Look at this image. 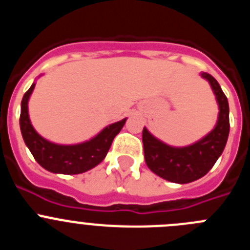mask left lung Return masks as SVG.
Listing matches in <instances>:
<instances>
[{"mask_svg": "<svg viewBox=\"0 0 250 250\" xmlns=\"http://www.w3.org/2000/svg\"><path fill=\"white\" fill-rule=\"evenodd\" d=\"M202 76L210 83L219 105L218 123L211 132L195 144L187 147H173L161 143L143 129V144L146 165L160 178L179 184H187L204 176L222 155L229 135V105L218 81L211 75Z\"/></svg>", "mask_w": 250, "mask_h": 250, "instance_id": "8db88e82", "label": "left lung"}]
</instances>
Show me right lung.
I'll list each match as a JSON object with an SVG mask.
<instances>
[{
    "mask_svg": "<svg viewBox=\"0 0 250 250\" xmlns=\"http://www.w3.org/2000/svg\"><path fill=\"white\" fill-rule=\"evenodd\" d=\"M35 83L26 91L21 101L20 127L25 144L42 167L56 174H81L92 169L105 159L114 138L123 129L126 119L111 124L91 140L77 145H57L40 136L31 125L27 103Z\"/></svg>",
    "mask_w": 250,
    "mask_h": 250,
    "instance_id": "1",
    "label": "right lung"
}]
</instances>
